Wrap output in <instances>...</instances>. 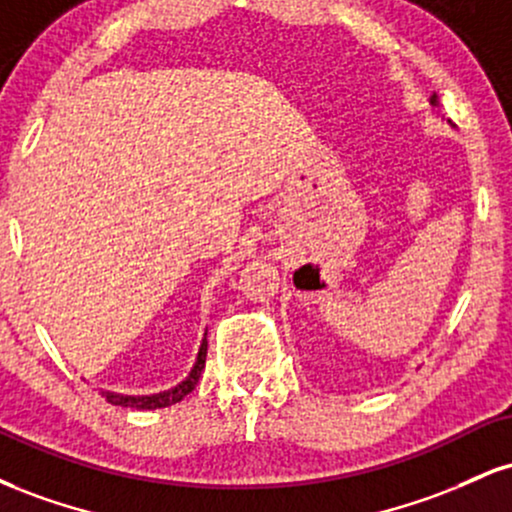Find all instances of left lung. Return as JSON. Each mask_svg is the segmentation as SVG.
Here are the masks:
<instances>
[{
	"label": "left lung",
	"instance_id": "8db88e82",
	"mask_svg": "<svg viewBox=\"0 0 512 512\" xmlns=\"http://www.w3.org/2000/svg\"><path fill=\"white\" fill-rule=\"evenodd\" d=\"M431 105H433V108H438V96H436V93H433V96H431Z\"/></svg>",
	"mask_w": 512,
	"mask_h": 512
}]
</instances>
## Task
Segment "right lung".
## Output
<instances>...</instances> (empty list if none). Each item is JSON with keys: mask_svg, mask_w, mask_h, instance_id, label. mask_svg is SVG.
I'll return each instance as SVG.
<instances>
[{"mask_svg": "<svg viewBox=\"0 0 512 512\" xmlns=\"http://www.w3.org/2000/svg\"><path fill=\"white\" fill-rule=\"evenodd\" d=\"M204 361H207V332H204L202 344H199L195 366H192L190 375H187V378L182 380V383H178L175 387H170V390L156 392V395H120V392H108V390H103L101 395L108 399L110 404H115V407H127V409H139V411H142V409L170 407V404L180 402L182 397H187L192 390H195V385L199 383V378H202Z\"/></svg>", "mask_w": 512, "mask_h": 512, "instance_id": "obj_1", "label": "right lung"}]
</instances>
